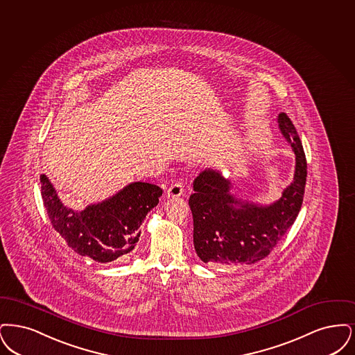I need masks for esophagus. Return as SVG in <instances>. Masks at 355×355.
<instances>
[{"label": "esophagus", "mask_w": 355, "mask_h": 355, "mask_svg": "<svg viewBox=\"0 0 355 355\" xmlns=\"http://www.w3.org/2000/svg\"><path fill=\"white\" fill-rule=\"evenodd\" d=\"M168 198H179L182 195H184V185L182 182H176L173 184H171L168 191H167Z\"/></svg>", "instance_id": "esophagus-1"}]
</instances>
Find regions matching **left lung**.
Returning <instances> with one entry per match:
<instances>
[{
    "mask_svg": "<svg viewBox=\"0 0 355 355\" xmlns=\"http://www.w3.org/2000/svg\"><path fill=\"white\" fill-rule=\"evenodd\" d=\"M278 127L295 154L293 182L269 205L236 199L231 182L216 170L202 171L193 182L189 207L193 217V245L201 261L254 263L266 257L293 225L306 184V157L291 118L278 114Z\"/></svg>",
    "mask_w": 355,
    "mask_h": 355,
    "instance_id": "obj_1",
    "label": "left lung"
}]
</instances>
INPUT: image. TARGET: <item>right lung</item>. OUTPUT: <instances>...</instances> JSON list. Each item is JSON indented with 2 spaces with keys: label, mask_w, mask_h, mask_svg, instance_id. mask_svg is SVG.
Wrapping results in <instances>:
<instances>
[{
  "label": "right lung",
  "mask_w": 355,
  "mask_h": 355,
  "mask_svg": "<svg viewBox=\"0 0 355 355\" xmlns=\"http://www.w3.org/2000/svg\"><path fill=\"white\" fill-rule=\"evenodd\" d=\"M40 179L53 228L78 254L101 263L127 259L139 241L141 223L163 193L157 185L135 182L107 200L78 212L62 202L46 175Z\"/></svg>",
  "instance_id": "1"
}]
</instances>
